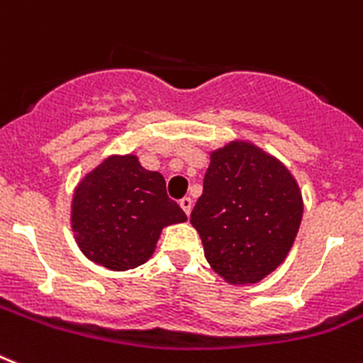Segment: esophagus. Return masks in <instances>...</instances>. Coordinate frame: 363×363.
Here are the masks:
<instances>
[{"mask_svg":"<svg viewBox=\"0 0 363 363\" xmlns=\"http://www.w3.org/2000/svg\"><path fill=\"white\" fill-rule=\"evenodd\" d=\"M179 205H181V208L184 210V214L190 216V212H191V199H190V197H182V199L179 201Z\"/></svg>","mask_w":363,"mask_h":363,"instance_id":"esophagus-1","label":"esophagus"}]
</instances>
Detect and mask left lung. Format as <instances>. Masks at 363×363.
I'll return each mask as SVG.
<instances>
[{"label": "left lung", "instance_id": "8db88e82", "mask_svg": "<svg viewBox=\"0 0 363 363\" xmlns=\"http://www.w3.org/2000/svg\"><path fill=\"white\" fill-rule=\"evenodd\" d=\"M303 219L288 167L249 142L210 155L190 221L210 267L230 284H255L284 262Z\"/></svg>", "mask_w": 363, "mask_h": 363}]
</instances>
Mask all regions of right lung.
<instances>
[{"instance_id": "1", "label": "right lung", "mask_w": 363, "mask_h": 363, "mask_svg": "<svg viewBox=\"0 0 363 363\" xmlns=\"http://www.w3.org/2000/svg\"><path fill=\"white\" fill-rule=\"evenodd\" d=\"M186 221L158 172L135 155L105 158L75 188L72 230L84 257L112 271L135 269L155 252L162 228Z\"/></svg>"}]
</instances>
